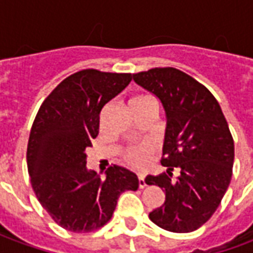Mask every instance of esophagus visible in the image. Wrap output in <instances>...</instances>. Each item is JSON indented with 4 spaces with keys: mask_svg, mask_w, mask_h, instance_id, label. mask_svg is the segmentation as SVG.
<instances>
[{
    "mask_svg": "<svg viewBox=\"0 0 253 253\" xmlns=\"http://www.w3.org/2000/svg\"><path fill=\"white\" fill-rule=\"evenodd\" d=\"M138 186H139V188H143V187L146 186V183H145V176L143 175H138Z\"/></svg>",
    "mask_w": 253,
    "mask_h": 253,
    "instance_id": "34e87169",
    "label": "esophagus"
}]
</instances>
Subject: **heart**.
I'll use <instances>...</instances> for the list:
<instances>
[{"mask_svg": "<svg viewBox=\"0 0 253 253\" xmlns=\"http://www.w3.org/2000/svg\"><path fill=\"white\" fill-rule=\"evenodd\" d=\"M156 104V101L152 96L149 94H138L130 100V107L134 112L142 110L148 105ZM152 153V146L148 143L137 145V146H128L122 152V160L123 163L132 168H142L146 164L148 157Z\"/></svg>", "mask_w": 253, "mask_h": 253, "instance_id": "b5f03b06", "label": "heart"}]
</instances>
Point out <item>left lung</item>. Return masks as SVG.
I'll return each instance as SVG.
<instances>
[{"mask_svg": "<svg viewBox=\"0 0 253 253\" xmlns=\"http://www.w3.org/2000/svg\"><path fill=\"white\" fill-rule=\"evenodd\" d=\"M132 78L159 97L167 114L161 164L168 169L145 179L165 191V202L149 218L169 232H194L217 210L232 179L234 142L228 122L211 92L175 67H154ZM173 169L179 172L176 179Z\"/></svg>", "mask_w": 253, "mask_h": 253, "instance_id": "obj_1", "label": "left lung"}]
</instances>
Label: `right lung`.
<instances>
[{
    "instance_id": "add662e5",
    "label": "right lung",
    "mask_w": 253,
    "mask_h": 253,
    "mask_svg": "<svg viewBox=\"0 0 253 253\" xmlns=\"http://www.w3.org/2000/svg\"><path fill=\"white\" fill-rule=\"evenodd\" d=\"M130 73L85 69L65 78L42 103L31 128L27 165L38 201L66 230L88 233L104 226L118 198L138 188V177L110 167L101 179L86 168L85 149L99 134L100 112L130 84Z\"/></svg>"
}]
</instances>
